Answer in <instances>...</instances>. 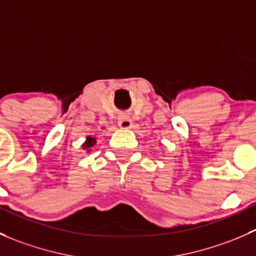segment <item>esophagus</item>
<instances>
[{
	"label": "esophagus",
	"instance_id": "34e87169",
	"mask_svg": "<svg viewBox=\"0 0 256 256\" xmlns=\"http://www.w3.org/2000/svg\"><path fill=\"white\" fill-rule=\"evenodd\" d=\"M118 124L121 128H131V126H132V120H131L130 118H128L126 115H121L120 118H118Z\"/></svg>",
	"mask_w": 256,
	"mask_h": 256
}]
</instances>
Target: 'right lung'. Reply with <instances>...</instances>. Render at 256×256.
I'll return each instance as SVG.
<instances>
[{"instance_id": "add662e5", "label": "right lung", "mask_w": 256, "mask_h": 256, "mask_svg": "<svg viewBox=\"0 0 256 256\" xmlns=\"http://www.w3.org/2000/svg\"><path fill=\"white\" fill-rule=\"evenodd\" d=\"M95 142H96V140H95L94 138H92V136H88L86 141H85V144H82V148L88 150V151H89V150L92 148V146H94Z\"/></svg>"}]
</instances>
